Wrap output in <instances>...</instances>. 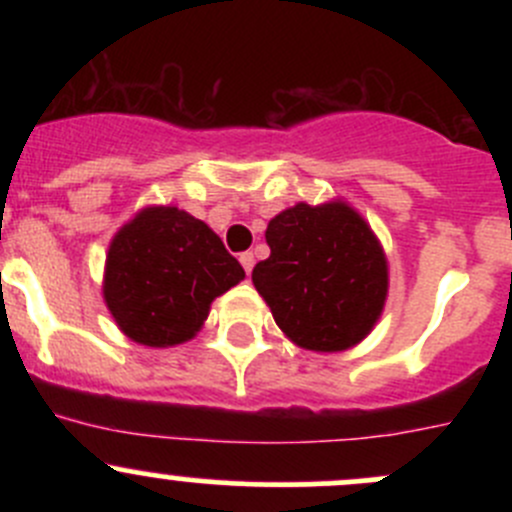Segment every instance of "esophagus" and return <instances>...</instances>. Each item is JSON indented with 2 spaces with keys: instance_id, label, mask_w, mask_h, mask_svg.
<instances>
[{
  "instance_id": "34e87169",
  "label": "esophagus",
  "mask_w": 512,
  "mask_h": 512,
  "mask_svg": "<svg viewBox=\"0 0 512 512\" xmlns=\"http://www.w3.org/2000/svg\"><path fill=\"white\" fill-rule=\"evenodd\" d=\"M240 265L245 267V272H247V275H250L252 267H255V255H252V252H242V255H240Z\"/></svg>"
}]
</instances>
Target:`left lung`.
Instances as JSON below:
<instances>
[{
	"label": "left lung",
	"instance_id": "left-lung-1",
	"mask_svg": "<svg viewBox=\"0 0 512 512\" xmlns=\"http://www.w3.org/2000/svg\"><path fill=\"white\" fill-rule=\"evenodd\" d=\"M270 257L252 285L297 347L344 352L374 329L389 292V265L366 220L344 200L297 203L270 220Z\"/></svg>",
	"mask_w": 512,
	"mask_h": 512
}]
</instances>
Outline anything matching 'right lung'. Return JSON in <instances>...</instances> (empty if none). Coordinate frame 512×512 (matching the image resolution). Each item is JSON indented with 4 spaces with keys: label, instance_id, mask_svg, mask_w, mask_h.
Wrapping results in <instances>:
<instances>
[{
    "label": "right lung",
    "instance_id": "add662e5",
    "mask_svg": "<svg viewBox=\"0 0 512 512\" xmlns=\"http://www.w3.org/2000/svg\"><path fill=\"white\" fill-rule=\"evenodd\" d=\"M245 277L203 220L173 205L143 208L108 245L103 299L118 329L143 347L195 337L215 297Z\"/></svg>",
    "mask_w": 512,
    "mask_h": 512
}]
</instances>
